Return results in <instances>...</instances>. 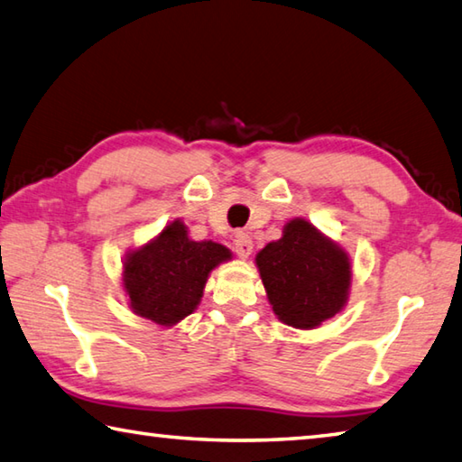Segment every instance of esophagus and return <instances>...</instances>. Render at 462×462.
I'll return each mask as SVG.
<instances>
[{"mask_svg": "<svg viewBox=\"0 0 462 462\" xmlns=\"http://www.w3.org/2000/svg\"><path fill=\"white\" fill-rule=\"evenodd\" d=\"M233 247H235V254L243 259H247L251 255V251H254V241H251L247 233H237L233 239Z\"/></svg>", "mask_w": 462, "mask_h": 462, "instance_id": "esophagus-1", "label": "esophagus"}]
</instances>
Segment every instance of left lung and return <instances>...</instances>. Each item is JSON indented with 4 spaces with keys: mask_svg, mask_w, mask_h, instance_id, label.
<instances>
[{
    "mask_svg": "<svg viewBox=\"0 0 462 462\" xmlns=\"http://www.w3.org/2000/svg\"><path fill=\"white\" fill-rule=\"evenodd\" d=\"M275 316L298 329H313L342 311L352 282L346 251L306 219H291L283 237L255 257Z\"/></svg>",
    "mask_w": 462,
    "mask_h": 462,
    "instance_id": "8db88e82",
    "label": "left lung"
}]
</instances>
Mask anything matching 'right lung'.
Instances as JSON below:
<instances>
[{"instance_id":"1","label":"right lung","mask_w":462,"mask_h":462,"mask_svg":"<svg viewBox=\"0 0 462 462\" xmlns=\"http://www.w3.org/2000/svg\"><path fill=\"white\" fill-rule=\"evenodd\" d=\"M229 259L231 251L221 243L189 239L185 225L172 221L125 259L130 310L164 328L179 324L197 310L208 273Z\"/></svg>"}]
</instances>
